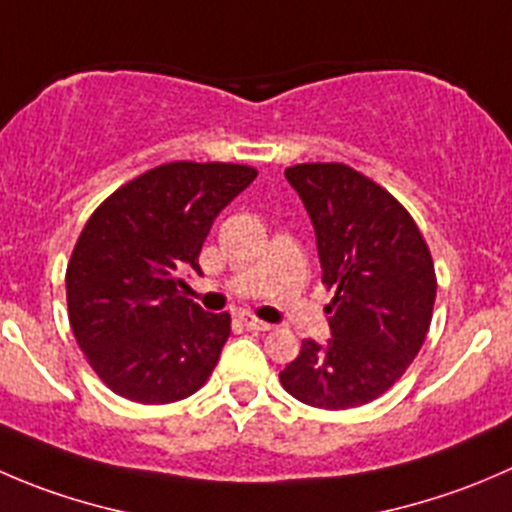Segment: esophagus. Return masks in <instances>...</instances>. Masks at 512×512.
<instances>
[{"mask_svg":"<svg viewBox=\"0 0 512 512\" xmlns=\"http://www.w3.org/2000/svg\"><path fill=\"white\" fill-rule=\"evenodd\" d=\"M237 317H240V322L247 327V330L265 332V330H270V327H272V325H267V322H262L260 317L252 315V312H240V315H237Z\"/></svg>","mask_w":512,"mask_h":512,"instance_id":"34e87169","label":"esophagus"}]
</instances>
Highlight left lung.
I'll use <instances>...</instances> for the list:
<instances>
[{
    "instance_id": "8db88e82",
    "label": "left lung",
    "mask_w": 512,
    "mask_h": 512,
    "mask_svg": "<svg viewBox=\"0 0 512 512\" xmlns=\"http://www.w3.org/2000/svg\"><path fill=\"white\" fill-rule=\"evenodd\" d=\"M285 177L310 212L322 285L335 297L327 345L302 340L280 382L312 408H360L393 388L428 337L433 255L413 215L362 172L305 162Z\"/></svg>"
}]
</instances>
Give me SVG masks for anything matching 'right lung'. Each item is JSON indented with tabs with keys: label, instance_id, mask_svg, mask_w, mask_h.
Returning a JSON list of instances; mask_svg holds the SVG:
<instances>
[{
	"label": "right lung",
	"instance_id": "obj_1",
	"mask_svg": "<svg viewBox=\"0 0 512 512\" xmlns=\"http://www.w3.org/2000/svg\"><path fill=\"white\" fill-rule=\"evenodd\" d=\"M257 177L232 162H167L114 190L67 262L74 340L112 393L142 405L190 398L230 337V312L182 295L215 217Z\"/></svg>",
	"mask_w": 512,
	"mask_h": 512
}]
</instances>
